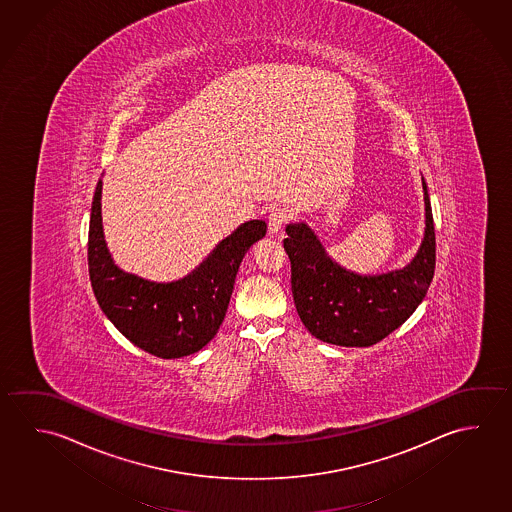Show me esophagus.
<instances>
[{
	"label": "esophagus",
	"instance_id": "34e87169",
	"mask_svg": "<svg viewBox=\"0 0 512 512\" xmlns=\"http://www.w3.org/2000/svg\"><path fill=\"white\" fill-rule=\"evenodd\" d=\"M287 212L284 208H271L268 216V230L269 234H280L282 226L286 225Z\"/></svg>",
	"mask_w": 512,
	"mask_h": 512
}]
</instances>
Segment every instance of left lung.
<instances>
[{
  "instance_id": "8db88e82",
  "label": "left lung",
  "mask_w": 512,
  "mask_h": 512,
  "mask_svg": "<svg viewBox=\"0 0 512 512\" xmlns=\"http://www.w3.org/2000/svg\"><path fill=\"white\" fill-rule=\"evenodd\" d=\"M424 192V235L403 268L376 275L352 271L332 259L305 221L286 225L291 291L296 313L314 338L341 347H370L401 327L428 293L435 271V228Z\"/></svg>"
}]
</instances>
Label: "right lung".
<instances>
[{
    "label": "right lung",
    "mask_w": 512,
    "mask_h": 512,
    "mask_svg": "<svg viewBox=\"0 0 512 512\" xmlns=\"http://www.w3.org/2000/svg\"><path fill=\"white\" fill-rule=\"evenodd\" d=\"M100 201L102 178L91 203L88 237L91 287L102 313L133 345L158 358H183L203 349L225 320L235 275L246 252L266 235V223L246 221L185 277L156 282L115 262Z\"/></svg>",
    "instance_id": "obj_1"
}]
</instances>
